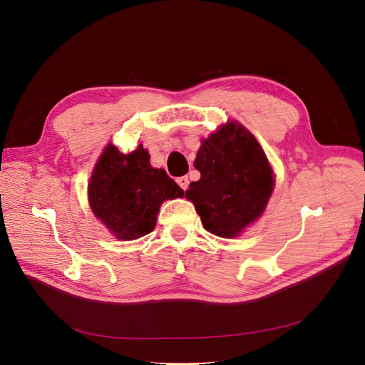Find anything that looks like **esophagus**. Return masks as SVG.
<instances>
[{
	"label": "esophagus",
	"instance_id": "esophagus-1",
	"mask_svg": "<svg viewBox=\"0 0 365 365\" xmlns=\"http://www.w3.org/2000/svg\"><path fill=\"white\" fill-rule=\"evenodd\" d=\"M178 183H179V186H180L183 190H186L187 186H189V179H187V176L178 178Z\"/></svg>",
	"mask_w": 365,
	"mask_h": 365
}]
</instances>
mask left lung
<instances>
[{"instance_id": "8db88e82", "label": "left lung", "mask_w": 365, "mask_h": 365, "mask_svg": "<svg viewBox=\"0 0 365 365\" xmlns=\"http://www.w3.org/2000/svg\"><path fill=\"white\" fill-rule=\"evenodd\" d=\"M194 165L201 179L189 185L185 197L194 202L205 231L234 238L263 213L274 189L272 168L241 124L227 123L202 140Z\"/></svg>"}]
</instances>
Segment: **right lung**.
Segmentation results:
<instances>
[{"mask_svg": "<svg viewBox=\"0 0 365 365\" xmlns=\"http://www.w3.org/2000/svg\"><path fill=\"white\" fill-rule=\"evenodd\" d=\"M178 197H183V189L165 170L149 164V153L142 145L131 153L108 145L88 183L93 213L125 241L152 232L163 201Z\"/></svg>", "mask_w": 365, "mask_h": 365, "instance_id": "add662e5", "label": "right lung"}]
</instances>
